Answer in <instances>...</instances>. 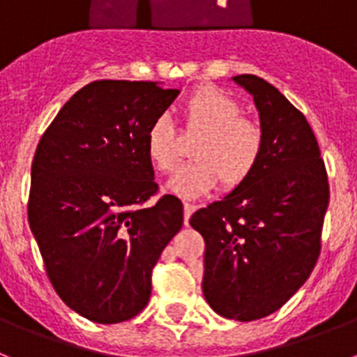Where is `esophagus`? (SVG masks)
<instances>
[{
  "mask_svg": "<svg viewBox=\"0 0 357 357\" xmlns=\"http://www.w3.org/2000/svg\"><path fill=\"white\" fill-rule=\"evenodd\" d=\"M194 211H196V206H194L192 203H183V215H185V223H188V220H190V215L194 214Z\"/></svg>",
  "mask_w": 357,
  "mask_h": 357,
  "instance_id": "obj_1",
  "label": "esophagus"
}]
</instances>
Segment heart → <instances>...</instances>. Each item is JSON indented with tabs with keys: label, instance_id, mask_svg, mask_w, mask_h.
<instances>
[{
	"label": "heart",
	"instance_id": "obj_1",
	"mask_svg": "<svg viewBox=\"0 0 357 357\" xmlns=\"http://www.w3.org/2000/svg\"><path fill=\"white\" fill-rule=\"evenodd\" d=\"M183 132L197 136L190 146L192 161L169 181V190L185 197L206 194L220 181L223 188L245 183L261 160L265 134L259 123L245 118L238 100L215 86H203L181 107ZM145 152L158 172L178 165L181 145L172 121L158 116L145 134Z\"/></svg>",
	"mask_w": 357,
	"mask_h": 357
}]
</instances>
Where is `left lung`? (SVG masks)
Wrapping results in <instances>:
<instances>
[{
    "mask_svg": "<svg viewBox=\"0 0 357 357\" xmlns=\"http://www.w3.org/2000/svg\"><path fill=\"white\" fill-rule=\"evenodd\" d=\"M252 94L265 146L252 176L190 218L205 239L203 294L220 316L254 321L308 280L321 250L328 179L307 118L263 77H232Z\"/></svg>",
    "mask_w": 357,
    "mask_h": 357,
    "instance_id": "obj_1",
    "label": "left lung"
}]
</instances>
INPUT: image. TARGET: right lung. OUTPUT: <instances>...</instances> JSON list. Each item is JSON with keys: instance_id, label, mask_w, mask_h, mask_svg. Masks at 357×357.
<instances>
[{"instance_id": "1", "label": "right lung", "mask_w": 357, "mask_h": 357, "mask_svg": "<svg viewBox=\"0 0 357 357\" xmlns=\"http://www.w3.org/2000/svg\"><path fill=\"white\" fill-rule=\"evenodd\" d=\"M178 94L154 82H92L63 105L36 149L29 225L54 290L94 323L142 312L152 268L183 225L176 196L145 205L158 192L146 128Z\"/></svg>"}]
</instances>
